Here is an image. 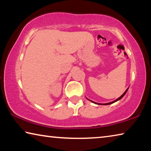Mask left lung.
Segmentation results:
<instances>
[{"mask_svg": "<svg viewBox=\"0 0 151 151\" xmlns=\"http://www.w3.org/2000/svg\"><path fill=\"white\" fill-rule=\"evenodd\" d=\"M128 89H129V88H128L126 91H125V92L124 93L122 94V95L119 97V98H118L117 99H116V100H114V101H112V102H111V103H104V104H101V103H95V102H94V101H91V100H89V99H88V100H89L90 101H91V102H93V103H94V104H103V105H108V104H112V103H115V102H116V101H119L120 99H121L122 97H123L124 96V94L127 93V91H128Z\"/></svg>", "mask_w": 151, "mask_h": 151, "instance_id": "obj_1", "label": "left lung"}]
</instances>
